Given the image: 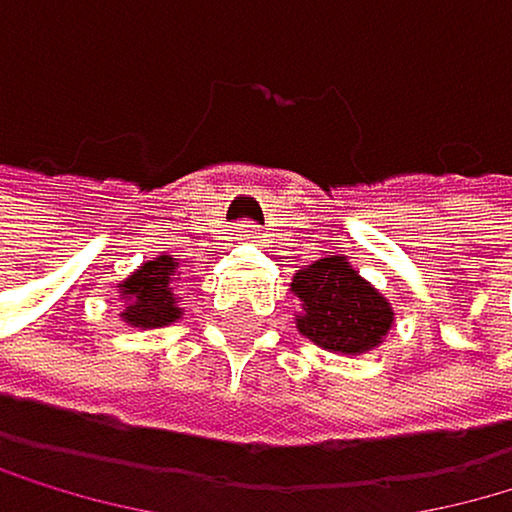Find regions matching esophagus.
Wrapping results in <instances>:
<instances>
[{"label":"esophagus","mask_w":512,"mask_h":512,"mask_svg":"<svg viewBox=\"0 0 512 512\" xmlns=\"http://www.w3.org/2000/svg\"><path fill=\"white\" fill-rule=\"evenodd\" d=\"M237 237L240 240H259V227L253 221H240L237 224Z\"/></svg>","instance_id":"obj_1"}]
</instances>
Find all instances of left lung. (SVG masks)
I'll list each match as a JSON object with an SVG mask.
<instances>
[{
  "label": "left lung",
  "mask_w": 512,
  "mask_h": 512,
  "mask_svg": "<svg viewBox=\"0 0 512 512\" xmlns=\"http://www.w3.org/2000/svg\"><path fill=\"white\" fill-rule=\"evenodd\" d=\"M291 291L304 304L298 330L330 352L356 356L378 346L391 330V304L343 256H327L298 269Z\"/></svg>",
  "instance_id": "1"
}]
</instances>
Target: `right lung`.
Listing matches in <instances>:
<instances>
[{
    "mask_svg": "<svg viewBox=\"0 0 512 512\" xmlns=\"http://www.w3.org/2000/svg\"><path fill=\"white\" fill-rule=\"evenodd\" d=\"M176 272V262L172 256H160L153 262H144L127 282L121 285L124 298L131 301L127 311L121 314L127 323L134 327H166V323L179 320L182 307H176V298H172L169 278Z\"/></svg>",
    "mask_w": 512,
    "mask_h": 512,
    "instance_id": "obj_1",
    "label": "right lung"
}]
</instances>
